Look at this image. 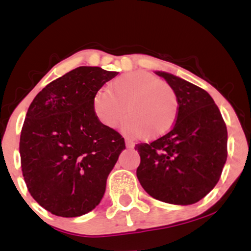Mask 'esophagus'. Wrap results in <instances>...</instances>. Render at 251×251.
I'll return each instance as SVG.
<instances>
[{
    "label": "esophagus",
    "mask_w": 251,
    "mask_h": 251,
    "mask_svg": "<svg viewBox=\"0 0 251 251\" xmlns=\"http://www.w3.org/2000/svg\"><path fill=\"white\" fill-rule=\"evenodd\" d=\"M125 144H126V148H128V149L133 148V146H134V144L132 143L129 139H125Z\"/></svg>",
    "instance_id": "obj_1"
}]
</instances>
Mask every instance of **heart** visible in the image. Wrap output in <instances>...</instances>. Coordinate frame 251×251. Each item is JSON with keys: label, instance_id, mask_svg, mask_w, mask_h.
Listing matches in <instances>:
<instances>
[{"label": "heart", "instance_id": "obj_1", "mask_svg": "<svg viewBox=\"0 0 251 251\" xmlns=\"http://www.w3.org/2000/svg\"><path fill=\"white\" fill-rule=\"evenodd\" d=\"M128 134L157 139L175 125L179 111L177 93L168 82L144 71L118 76L93 98V111L102 125L116 127L123 120Z\"/></svg>", "mask_w": 251, "mask_h": 251}]
</instances>
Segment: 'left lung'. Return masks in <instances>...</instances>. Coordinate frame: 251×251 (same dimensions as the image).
Masks as SVG:
<instances>
[{"label": "left lung", "instance_id": "left-lung-1", "mask_svg": "<svg viewBox=\"0 0 251 251\" xmlns=\"http://www.w3.org/2000/svg\"><path fill=\"white\" fill-rule=\"evenodd\" d=\"M155 74L176 91L179 111L168 133L135 145L140 155L137 177L155 200L189 205L220 180L227 155L226 126L208 92L165 72Z\"/></svg>", "mask_w": 251, "mask_h": 251}]
</instances>
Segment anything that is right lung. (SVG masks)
Instances as JSON below:
<instances>
[{
    "mask_svg": "<svg viewBox=\"0 0 251 251\" xmlns=\"http://www.w3.org/2000/svg\"><path fill=\"white\" fill-rule=\"evenodd\" d=\"M77 67L48 83L28 108L20 137L21 168L31 197L61 217H77L101 201L125 140L93 111V98L117 75Z\"/></svg>",
    "mask_w": 251,
    "mask_h": 251,
    "instance_id": "right-lung-1",
    "label": "right lung"
}]
</instances>
